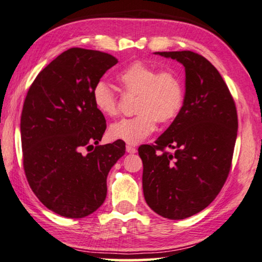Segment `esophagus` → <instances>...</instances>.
I'll return each mask as SVG.
<instances>
[{"mask_svg": "<svg viewBox=\"0 0 262 262\" xmlns=\"http://www.w3.org/2000/svg\"><path fill=\"white\" fill-rule=\"evenodd\" d=\"M126 150H127V152H129V154H135L136 151H138V149H136V147L132 146V144H127Z\"/></svg>", "mask_w": 262, "mask_h": 262, "instance_id": "esophagus-1", "label": "esophagus"}]
</instances>
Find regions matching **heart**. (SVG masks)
I'll list each match as a JSON object with an SVG mask.
<instances>
[{
	"instance_id": "b5f03b06",
	"label": "heart",
	"mask_w": 262,
	"mask_h": 262,
	"mask_svg": "<svg viewBox=\"0 0 262 262\" xmlns=\"http://www.w3.org/2000/svg\"><path fill=\"white\" fill-rule=\"evenodd\" d=\"M118 80L127 93L138 94L132 118L121 119L110 127L114 140L136 144L156 129L157 121L169 123L180 115L185 101L183 80L170 70H160L142 61L126 66L118 74ZM92 100L106 116L119 113V101L114 91L105 81H98L92 90Z\"/></svg>"
}]
</instances>
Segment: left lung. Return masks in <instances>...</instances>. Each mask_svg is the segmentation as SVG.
I'll use <instances>...</instances> for the list:
<instances>
[{
	"label": "left lung",
	"mask_w": 262,
	"mask_h": 262,
	"mask_svg": "<svg viewBox=\"0 0 262 262\" xmlns=\"http://www.w3.org/2000/svg\"><path fill=\"white\" fill-rule=\"evenodd\" d=\"M185 68L180 115L155 141L139 147L147 204L168 219L201 212L221 192L238 132L235 102L218 70L192 51L156 52ZM168 147L175 148L170 153Z\"/></svg>",
	"instance_id": "8db88e82"
}]
</instances>
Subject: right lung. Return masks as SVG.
Listing matches in <instances>:
<instances>
[{"instance_id": "obj_1", "label": "right lung", "mask_w": 262, "mask_h": 262, "mask_svg": "<svg viewBox=\"0 0 262 262\" xmlns=\"http://www.w3.org/2000/svg\"><path fill=\"white\" fill-rule=\"evenodd\" d=\"M116 63L105 52L66 50L38 73L24 100V172L40 203L63 217L84 218L102 205L107 175L126 151L120 140L99 146L106 120L92 100L94 85Z\"/></svg>"}]
</instances>
